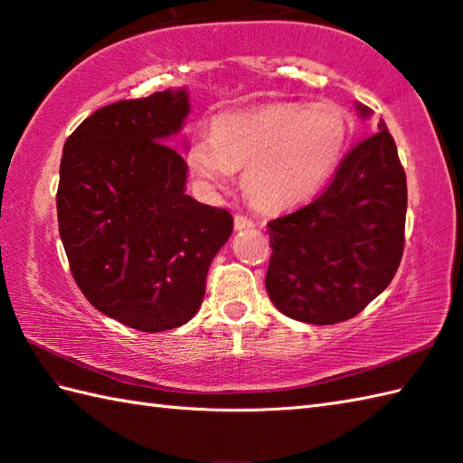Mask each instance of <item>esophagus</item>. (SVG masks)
<instances>
[{"label": "esophagus", "instance_id": "obj_1", "mask_svg": "<svg viewBox=\"0 0 463 463\" xmlns=\"http://www.w3.org/2000/svg\"><path fill=\"white\" fill-rule=\"evenodd\" d=\"M250 226H254V222L249 219V216L234 214V229L242 231V229H250Z\"/></svg>", "mask_w": 463, "mask_h": 463}]
</instances>
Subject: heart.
I'll return each instance as SVG.
<instances>
[{
  "mask_svg": "<svg viewBox=\"0 0 463 463\" xmlns=\"http://www.w3.org/2000/svg\"><path fill=\"white\" fill-rule=\"evenodd\" d=\"M348 119L330 103L277 101L214 117L211 135L194 137L186 165L206 186H222L244 166L242 184L254 206L288 211L310 201L336 169Z\"/></svg>",
  "mask_w": 463,
  "mask_h": 463,
  "instance_id": "heart-1",
  "label": "heart"
}]
</instances>
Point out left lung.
<instances>
[{
    "mask_svg": "<svg viewBox=\"0 0 463 463\" xmlns=\"http://www.w3.org/2000/svg\"><path fill=\"white\" fill-rule=\"evenodd\" d=\"M362 117L370 109L356 105ZM348 151L310 204L269 222L267 292L308 324L356 317L386 290L404 252L408 189L386 123Z\"/></svg>",
    "mask_w": 463,
    "mask_h": 463,
    "instance_id": "1",
    "label": "left lung"
}]
</instances>
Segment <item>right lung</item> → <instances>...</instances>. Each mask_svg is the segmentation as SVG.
<instances>
[{"label": "right lung", "mask_w": 463, "mask_h": 463, "mask_svg": "<svg viewBox=\"0 0 463 463\" xmlns=\"http://www.w3.org/2000/svg\"><path fill=\"white\" fill-rule=\"evenodd\" d=\"M184 90L97 109L67 137L57 222L77 287L125 326L161 332L201 308L226 209L184 194L186 163L169 143L189 115Z\"/></svg>", "instance_id": "obj_1"}]
</instances>
